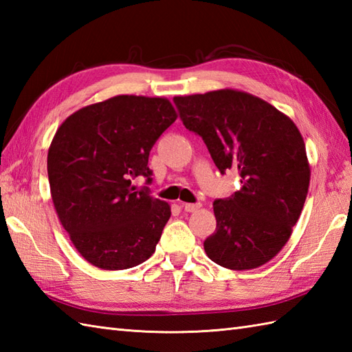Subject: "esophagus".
Masks as SVG:
<instances>
[{
  "mask_svg": "<svg viewBox=\"0 0 352 352\" xmlns=\"http://www.w3.org/2000/svg\"><path fill=\"white\" fill-rule=\"evenodd\" d=\"M182 207H183V210H184V212L193 213V212H197V210H198V208L201 207V204H199V203H197V204H190V203H182Z\"/></svg>",
  "mask_w": 352,
  "mask_h": 352,
  "instance_id": "34e87169",
  "label": "esophagus"
}]
</instances>
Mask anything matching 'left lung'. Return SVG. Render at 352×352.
<instances>
[{"instance_id": "obj_1", "label": "left lung", "mask_w": 352, "mask_h": 352, "mask_svg": "<svg viewBox=\"0 0 352 352\" xmlns=\"http://www.w3.org/2000/svg\"><path fill=\"white\" fill-rule=\"evenodd\" d=\"M174 102L221 174L241 175V190L213 203L216 231L204 241L206 254L233 271L265 265L289 241L307 198L310 166L300 130L269 102L233 89Z\"/></svg>"}]
</instances>
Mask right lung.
<instances>
[{
	"label": "right lung",
	"mask_w": 352,
	"mask_h": 352,
	"mask_svg": "<svg viewBox=\"0 0 352 352\" xmlns=\"http://www.w3.org/2000/svg\"><path fill=\"white\" fill-rule=\"evenodd\" d=\"M166 98L118 95L72 113L48 149V180L58 219L89 263L121 271L153 256L170 207L136 189L149 151L174 124Z\"/></svg>",
	"instance_id": "add662e5"
}]
</instances>
